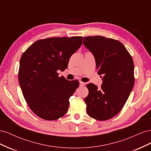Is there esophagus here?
Returning a JSON list of instances; mask_svg holds the SVG:
<instances>
[{
  "label": "esophagus",
  "instance_id": "obj_1",
  "mask_svg": "<svg viewBox=\"0 0 151 151\" xmlns=\"http://www.w3.org/2000/svg\"><path fill=\"white\" fill-rule=\"evenodd\" d=\"M79 84H80V86H84L85 85V83L82 81H79Z\"/></svg>",
  "mask_w": 151,
  "mask_h": 151
}]
</instances>
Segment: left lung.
<instances>
[{
    "instance_id": "obj_1",
    "label": "left lung",
    "mask_w": 151,
    "mask_h": 151,
    "mask_svg": "<svg viewBox=\"0 0 151 151\" xmlns=\"http://www.w3.org/2000/svg\"><path fill=\"white\" fill-rule=\"evenodd\" d=\"M83 44L93 54L98 74L103 75L101 87L86 85V111L96 120L104 121L116 116L123 108L134 85V64L120 42L101 36L84 37ZM102 77V76H101Z\"/></svg>"
}]
</instances>
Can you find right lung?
Wrapping results in <instances>:
<instances>
[{"label":"right lung","mask_w":151,"mask_h":151,"mask_svg":"<svg viewBox=\"0 0 151 151\" xmlns=\"http://www.w3.org/2000/svg\"><path fill=\"white\" fill-rule=\"evenodd\" d=\"M83 38L40 40L22 55L18 73L22 93L32 111L42 119L55 120L67 112L68 100L79 83L58 77L57 70L67 68L69 58L82 45Z\"/></svg>","instance_id":"right-lung-1"}]
</instances>
